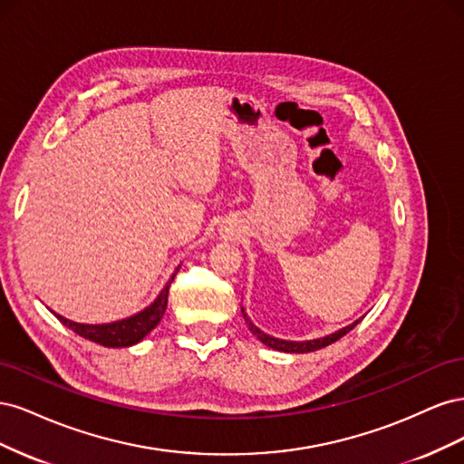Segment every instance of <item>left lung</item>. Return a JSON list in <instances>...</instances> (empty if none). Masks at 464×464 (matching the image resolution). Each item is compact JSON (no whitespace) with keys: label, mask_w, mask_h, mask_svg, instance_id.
<instances>
[{"label":"left lung","mask_w":464,"mask_h":464,"mask_svg":"<svg viewBox=\"0 0 464 464\" xmlns=\"http://www.w3.org/2000/svg\"><path fill=\"white\" fill-rule=\"evenodd\" d=\"M242 314H244V319H246V323H247L249 331L254 333L263 344H266V346L273 348V350H278V353H294V354L314 353V350L325 348V346H329V344H333V343L339 341L341 336H344L348 331H353V329L358 325V323H360V319H358V321H354V323H353V325H348V327H344V329H341V331H336V333H333V334L323 336V339H314V341H302V343H296V341L275 339V336H271V334H265L263 331H259V329L254 325V323L249 321V317H247V315H246V312H244V307H242Z\"/></svg>","instance_id":"left-lung-1"}]
</instances>
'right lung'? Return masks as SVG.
I'll use <instances>...</instances> for the list:
<instances>
[{
    "label": "right lung",
    "mask_w": 464,
    "mask_h": 464,
    "mask_svg": "<svg viewBox=\"0 0 464 464\" xmlns=\"http://www.w3.org/2000/svg\"><path fill=\"white\" fill-rule=\"evenodd\" d=\"M176 273L172 275L170 280H168V285L162 288L157 300H154L149 307H145L143 312H139L128 319L114 321V323H102V325H87V323L69 321L58 314H53V315L58 317L65 327H69L73 333L82 336V339H89L96 344H102L108 348L133 346L139 341H143L145 336L160 323V319L166 312V305H168V290H170V285H172Z\"/></svg>",
    "instance_id": "obj_1"
}]
</instances>
